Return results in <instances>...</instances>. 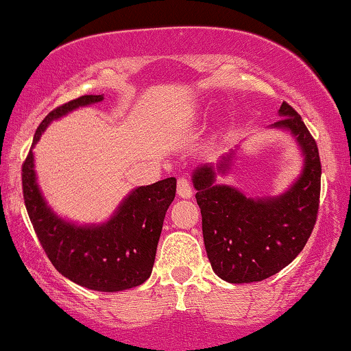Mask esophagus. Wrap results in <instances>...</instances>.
<instances>
[{
  "mask_svg": "<svg viewBox=\"0 0 351 351\" xmlns=\"http://www.w3.org/2000/svg\"><path fill=\"white\" fill-rule=\"evenodd\" d=\"M177 195H179V198H184V199H190L191 196H193V190H191V185L189 179H185V177H180L179 182H177Z\"/></svg>",
  "mask_w": 351,
  "mask_h": 351,
  "instance_id": "1",
  "label": "esophagus"
}]
</instances>
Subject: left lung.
<instances>
[{
    "instance_id": "1",
    "label": "left lung",
    "mask_w": 351,
    "mask_h": 351,
    "mask_svg": "<svg viewBox=\"0 0 351 351\" xmlns=\"http://www.w3.org/2000/svg\"><path fill=\"white\" fill-rule=\"evenodd\" d=\"M278 114L281 119L270 128L291 134L304 156L300 174L281 195L249 198L232 185L217 184V176L232 171L234 152L220 156L217 165L198 166L191 176L210 267L233 285L267 280L289 265L316 222L321 190L318 147L289 104L282 102Z\"/></svg>"
}]
</instances>
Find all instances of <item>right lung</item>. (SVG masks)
<instances>
[{"label":"right lung","instance_id":"add662e5","mask_svg":"<svg viewBox=\"0 0 351 351\" xmlns=\"http://www.w3.org/2000/svg\"><path fill=\"white\" fill-rule=\"evenodd\" d=\"M102 100L104 95H83L43 119L22 166V186L28 217L56 270L88 289L118 292L150 278L166 210L176 196V177L134 189L107 222L80 225L47 206L36 180L33 155V147L52 121Z\"/></svg>","mask_w":351,"mask_h":351}]
</instances>
